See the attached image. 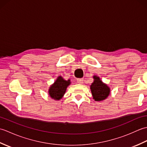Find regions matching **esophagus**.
<instances>
[{"instance_id":"1","label":"esophagus","mask_w":147,"mask_h":147,"mask_svg":"<svg viewBox=\"0 0 147 147\" xmlns=\"http://www.w3.org/2000/svg\"><path fill=\"white\" fill-rule=\"evenodd\" d=\"M77 82L78 83H83V78H78L77 79Z\"/></svg>"}]
</instances>
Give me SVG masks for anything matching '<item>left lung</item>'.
<instances>
[{
  "label": "left lung",
  "mask_w": 147,
  "mask_h": 147,
  "mask_svg": "<svg viewBox=\"0 0 147 147\" xmlns=\"http://www.w3.org/2000/svg\"><path fill=\"white\" fill-rule=\"evenodd\" d=\"M93 82L90 85L93 98L96 102L104 100L110 95V87L103 82L98 76H93Z\"/></svg>",
  "instance_id": "1"
}]
</instances>
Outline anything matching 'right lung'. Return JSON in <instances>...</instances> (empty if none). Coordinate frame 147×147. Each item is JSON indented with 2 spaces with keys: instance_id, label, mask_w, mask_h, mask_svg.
<instances>
[{
  "instance_id": "add662e5",
  "label": "right lung",
  "mask_w": 147,
  "mask_h": 147,
  "mask_svg": "<svg viewBox=\"0 0 147 147\" xmlns=\"http://www.w3.org/2000/svg\"><path fill=\"white\" fill-rule=\"evenodd\" d=\"M70 80H65L62 76L58 78L54 83L50 86L49 89V95L55 100H59L63 97L67 86L71 84Z\"/></svg>"
}]
</instances>
